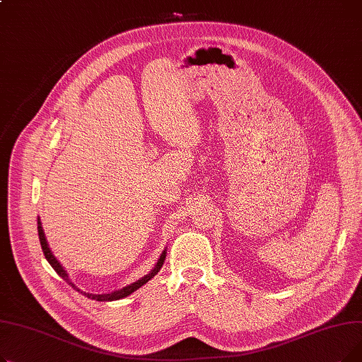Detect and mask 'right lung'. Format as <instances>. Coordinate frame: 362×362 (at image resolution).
<instances>
[{
  "instance_id": "right-lung-1",
  "label": "right lung",
  "mask_w": 362,
  "mask_h": 362,
  "mask_svg": "<svg viewBox=\"0 0 362 362\" xmlns=\"http://www.w3.org/2000/svg\"><path fill=\"white\" fill-rule=\"evenodd\" d=\"M37 235H40V242H41V246H42L44 255H45L47 261L51 264V267L55 270V273L59 274L63 280H66V281L70 284V286H71V288H74V289L78 291V292L83 293V295H85V296H88L89 299H97V300H101V302L123 299V298L129 296L130 293H133L135 291H138L141 286H144L145 283H148L152 277H154V276L160 272V269L163 267V264H164V259H165V251H163V254L160 255V258H158V261H157V264H156V267L149 272V274L144 276L142 279L136 280L135 283H130V284H127V286H124V288H123V289H120V291L111 292V293H103V295H93V293L82 292L79 288H76V286H74V283H71V280H70V277H69L67 272L63 269V265L59 262V259H57V258L52 255V252H51V250H49V246H48V242H47V238H45V233H44V229H42V224H41V220H40V218H37Z\"/></svg>"
}]
</instances>
